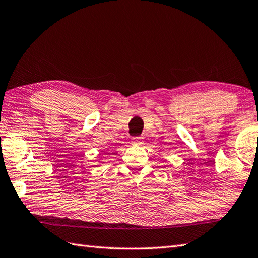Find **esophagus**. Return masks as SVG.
<instances>
[{"label":"esophagus","mask_w":258,"mask_h":258,"mask_svg":"<svg viewBox=\"0 0 258 258\" xmlns=\"http://www.w3.org/2000/svg\"><path fill=\"white\" fill-rule=\"evenodd\" d=\"M132 143L133 144H141L142 143V138H140V136H136V138H132Z\"/></svg>","instance_id":"1"}]
</instances>
